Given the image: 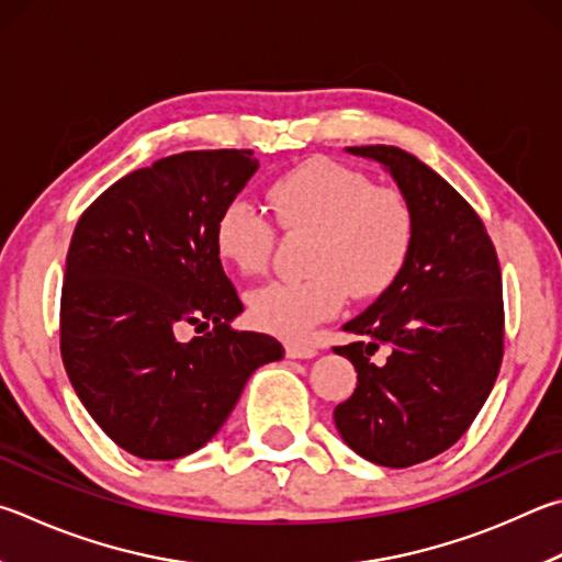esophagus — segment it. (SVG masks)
Masks as SVG:
<instances>
[{"instance_id":"esophagus-1","label":"esophagus","mask_w":562,"mask_h":562,"mask_svg":"<svg viewBox=\"0 0 562 562\" xmlns=\"http://www.w3.org/2000/svg\"><path fill=\"white\" fill-rule=\"evenodd\" d=\"M284 353L290 359H312V356H316V349L307 341H288L284 344Z\"/></svg>"}]
</instances>
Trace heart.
Listing matches in <instances>:
<instances>
[{"instance_id":"obj_1","label":"heart","mask_w":562,"mask_h":562,"mask_svg":"<svg viewBox=\"0 0 562 562\" xmlns=\"http://www.w3.org/2000/svg\"><path fill=\"white\" fill-rule=\"evenodd\" d=\"M282 228L310 231L304 280L262 284L248 300L252 322L282 336H302L341 310L346 292L356 300L391 290L411 260L415 213L403 191L373 187L361 171L307 161L274 179L265 191ZM218 258L240 274H258L274 246L272 221L252 203L223 206L213 226Z\"/></svg>"}]
</instances>
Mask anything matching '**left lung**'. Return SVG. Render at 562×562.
I'll use <instances>...</instances> for the list:
<instances>
[{"label":"left lung","instance_id":"left-lung-1","mask_svg":"<svg viewBox=\"0 0 562 562\" xmlns=\"http://www.w3.org/2000/svg\"><path fill=\"white\" fill-rule=\"evenodd\" d=\"M351 155L383 165L415 213L401 278L344 329L366 341L334 346L359 373L334 423L356 454L413 467L462 437L482 411L504 359L502 270L482 218L437 171L405 149ZM385 348L383 362L372 353Z\"/></svg>","mask_w":562,"mask_h":562}]
</instances>
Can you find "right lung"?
I'll list each match as a JSON object with an SVG mask.
<instances>
[{
  "label": "right lung",
  "instance_id": "add662e5",
  "mask_svg": "<svg viewBox=\"0 0 562 562\" xmlns=\"http://www.w3.org/2000/svg\"><path fill=\"white\" fill-rule=\"evenodd\" d=\"M258 169L252 149L157 159L90 203L70 238L60 356L80 403L122 450L179 459L226 423L255 369L282 359L268 334L236 331L238 292L213 226ZM203 330L181 342V325Z\"/></svg>",
  "mask_w": 562,
  "mask_h": 562
}]
</instances>
